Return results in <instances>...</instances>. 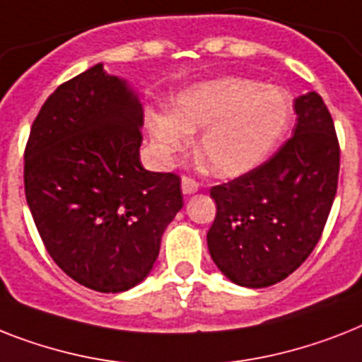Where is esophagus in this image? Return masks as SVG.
<instances>
[{
  "label": "esophagus",
  "mask_w": 362,
  "mask_h": 362,
  "mask_svg": "<svg viewBox=\"0 0 362 362\" xmlns=\"http://www.w3.org/2000/svg\"><path fill=\"white\" fill-rule=\"evenodd\" d=\"M195 191H199V182L195 178H191V176H182V193L191 195Z\"/></svg>",
  "instance_id": "obj_1"
}]
</instances>
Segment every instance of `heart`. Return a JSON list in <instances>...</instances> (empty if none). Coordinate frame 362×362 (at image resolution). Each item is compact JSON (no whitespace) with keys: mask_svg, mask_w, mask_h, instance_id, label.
Returning <instances> with one entry per match:
<instances>
[{"mask_svg":"<svg viewBox=\"0 0 362 362\" xmlns=\"http://www.w3.org/2000/svg\"><path fill=\"white\" fill-rule=\"evenodd\" d=\"M292 102L279 87L255 79L217 78L176 96L171 115L148 113L146 126L161 154L182 151L201 132L197 154L217 176L252 171L272 154L290 122Z\"/></svg>","mask_w":362,"mask_h":362,"instance_id":"heart-1","label":"heart"}]
</instances>
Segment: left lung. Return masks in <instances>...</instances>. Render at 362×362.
I'll return each instance as SVG.
<instances>
[{
  "mask_svg": "<svg viewBox=\"0 0 362 362\" xmlns=\"http://www.w3.org/2000/svg\"><path fill=\"white\" fill-rule=\"evenodd\" d=\"M293 110V135L269 160L210 189L217 214L208 249L240 286H272L296 272L320 242L337 195L340 146L327 105L313 90Z\"/></svg>",
  "mask_w": 362,
  "mask_h": 362,
  "instance_id": "left-lung-1",
  "label": "left lung"
}]
</instances>
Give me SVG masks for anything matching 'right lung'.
I'll use <instances>...</instances> for the list:
<instances>
[{
    "label": "right lung",
    "instance_id": "right-lung-1",
    "mask_svg": "<svg viewBox=\"0 0 362 362\" xmlns=\"http://www.w3.org/2000/svg\"><path fill=\"white\" fill-rule=\"evenodd\" d=\"M143 105L102 63L44 102L23 152L29 210L54 262L104 293L151 273L182 201L180 176L141 165Z\"/></svg>",
    "mask_w": 362,
    "mask_h": 362
}]
</instances>
